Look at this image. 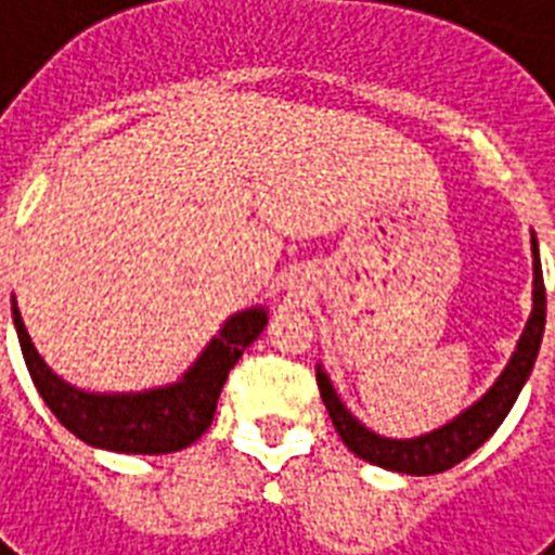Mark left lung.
Here are the masks:
<instances>
[{
  "mask_svg": "<svg viewBox=\"0 0 555 555\" xmlns=\"http://www.w3.org/2000/svg\"><path fill=\"white\" fill-rule=\"evenodd\" d=\"M530 244H533V311L527 317L516 351L509 357V363L504 365V371L495 377V383L473 405H466L464 412L455 414L452 421H447L438 429L423 431L417 438H383L377 431H371L363 421H357L351 409L339 400L337 388L325 374V369L317 365V386H320L325 409L334 421V429L339 431L343 443L357 457H363L374 466H383V469H391V473L435 475L461 464L464 457L473 455L475 449L483 447L492 438V431L504 423V417L521 395V388L530 379V371H533L544 337L547 296H544L542 259H539L535 233H530Z\"/></svg>",
  "mask_w": 555,
  "mask_h": 555,
  "instance_id": "1",
  "label": "left lung"
}]
</instances>
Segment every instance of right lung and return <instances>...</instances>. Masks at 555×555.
I'll return each mask as SVG.
<instances>
[{
    "instance_id": "right-lung-1",
    "label": "right lung",
    "mask_w": 555,
    "mask_h": 555,
    "mask_svg": "<svg viewBox=\"0 0 555 555\" xmlns=\"http://www.w3.org/2000/svg\"><path fill=\"white\" fill-rule=\"evenodd\" d=\"M11 317L30 379L56 421L82 443L124 455H167L195 443L212 423L230 369L268 325L264 305L244 308L218 328L176 383L143 391H86L39 357L16 299H11Z\"/></svg>"
}]
</instances>
